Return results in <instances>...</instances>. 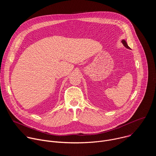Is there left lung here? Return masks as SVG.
<instances>
[{
    "instance_id": "obj_1",
    "label": "left lung",
    "mask_w": 156,
    "mask_h": 156,
    "mask_svg": "<svg viewBox=\"0 0 156 156\" xmlns=\"http://www.w3.org/2000/svg\"><path fill=\"white\" fill-rule=\"evenodd\" d=\"M122 42L123 43V45L126 48H128V49H130V48L128 46V44H127V43H126V42L125 41V40H122Z\"/></svg>"
}]
</instances>
